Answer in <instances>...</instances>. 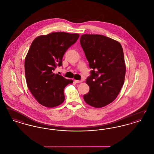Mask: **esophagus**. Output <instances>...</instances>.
Returning a JSON list of instances; mask_svg holds the SVG:
<instances>
[{
  "label": "esophagus",
  "instance_id": "1",
  "mask_svg": "<svg viewBox=\"0 0 154 154\" xmlns=\"http://www.w3.org/2000/svg\"><path fill=\"white\" fill-rule=\"evenodd\" d=\"M74 81H75V83H81V82H82V80H74Z\"/></svg>",
  "mask_w": 154,
  "mask_h": 154
}]
</instances>
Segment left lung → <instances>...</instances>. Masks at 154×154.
Masks as SVG:
<instances>
[{
	"instance_id": "1",
	"label": "left lung",
	"mask_w": 154,
	"mask_h": 154,
	"mask_svg": "<svg viewBox=\"0 0 154 154\" xmlns=\"http://www.w3.org/2000/svg\"><path fill=\"white\" fill-rule=\"evenodd\" d=\"M80 44L92 69L86 80L89 91L84 99L89 106L101 108L116 99L124 85L123 49L117 41L100 35H82Z\"/></svg>"
}]
</instances>
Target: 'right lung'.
Returning <instances> with one entry per match:
<instances>
[{
    "mask_svg": "<svg viewBox=\"0 0 154 154\" xmlns=\"http://www.w3.org/2000/svg\"><path fill=\"white\" fill-rule=\"evenodd\" d=\"M79 37L78 33L52 32L37 37L31 44L25 60L26 81L37 101L46 107L63 102L64 89L73 82L53 71L62 65L63 55Z\"/></svg>",
    "mask_w": 154,
    "mask_h": 154,
    "instance_id": "add662e5",
    "label": "right lung"
}]
</instances>
